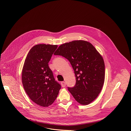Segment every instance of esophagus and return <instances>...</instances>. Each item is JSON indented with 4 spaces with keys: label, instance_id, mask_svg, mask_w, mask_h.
<instances>
[{
    "label": "esophagus",
    "instance_id": "esophagus-1",
    "mask_svg": "<svg viewBox=\"0 0 131 131\" xmlns=\"http://www.w3.org/2000/svg\"><path fill=\"white\" fill-rule=\"evenodd\" d=\"M61 85L62 87H63V88L65 87V86H66V83H65V82H64V81L61 82Z\"/></svg>",
    "mask_w": 131,
    "mask_h": 131
}]
</instances>
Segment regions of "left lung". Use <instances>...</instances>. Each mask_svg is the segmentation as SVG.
<instances>
[{
    "instance_id": "1",
    "label": "left lung",
    "mask_w": 131,
    "mask_h": 131,
    "mask_svg": "<svg viewBox=\"0 0 131 131\" xmlns=\"http://www.w3.org/2000/svg\"><path fill=\"white\" fill-rule=\"evenodd\" d=\"M69 60L74 71L76 83L68 90L79 104L87 105L95 100L105 82L104 59L94 47L84 40L61 45L54 53Z\"/></svg>"
}]
</instances>
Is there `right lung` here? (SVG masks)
I'll use <instances>...</instances> for the list:
<instances>
[{
	"mask_svg": "<svg viewBox=\"0 0 131 131\" xmlns=\"http://www.w3.org/2000/svg\"><path fill=\"white\" fill-rule=\"evenodd\" d=\"M57 45H37L27 53L23 65L22 81L29 98L44 107L56 100L61 85L55 81L48 63Z\"/></svg>",
	"mask_w": 131,
	"mask_h": 131,
	"instance_id": "1",
	"label": "right lung"
}]
</instances>
